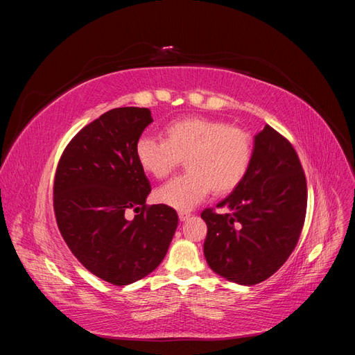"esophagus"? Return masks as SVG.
<instances>
[{"label":"esophagus","mask_w":355,"mask_h":355,"mask_svg":"<svg viewBox=\"0 0 355 355\" xmlns=\"http://www.w3.org/2000/svg\"><path fill=\"white\" fill-rule=\"evenodd\" d=\"M191 218V213L189 211H179V219L184 222V220H188Z\"/></svg>","instance_id":"1"}]
</instances>
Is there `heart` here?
I'll use <instances>...</instances> for the list:
<instances>
[{"instance_id":"heart-1","label":"heart","mask_w":355,"mask_h":355,"mask_svg":"<svg viewBox=\"0 0 355 355\" xmlns=\"http://www.w3.org/2000/svg\"><path fill=\"white\" fill-rule=\"evenodd\" d=\"M139 164L148 175L164 179L184 159L187 173L155 191L168 207L189 210L213 194L239 188L250 168L253 141L240 127L206 116H187L164 127V141L142 136L136 144Z\"/></svg>"}]
</instances>
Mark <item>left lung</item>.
Instances as JSON below:
<instances>
[{
	"instance_id": "1",
	"label": "left lung",
	"mask_w": 355,
	"mask_h": 355,
	"mask_svg": "<svg viewBox=\"0 0 355 355\" xmlns=\"http://www.w3.org/2000/svg\"><path fill=\"white\" fill-rule=\"evenodd\" d=\"M306 179L287 139L271 125L254 136L250 168L239 188L213 209L204 256L227 280L253 286L265 282L287 261L297 244L306 214Z\"/></svg>"
}]
</instances>
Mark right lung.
<instances>
[{
	"instance_id": "right-lung-1",
	"label": "right lung",
	"mask_w": 355,
	"mask_h": 355,
	"mask_svg": "<svg viewBox=\"0 0 355 355\" xmlns=\"http://www.w3.org/2000/svg\"><path fill=\"white\" fill-rule=\"evenodd\" d=\"M148 108H115L72 137L53 185V207L63 240L84 268L114 286L153 272L164 259L178 228L166 204L148 206L151 185L136 157ZM128 208L141 209L133 221Z\"/></svg>"
}]
</instances>
